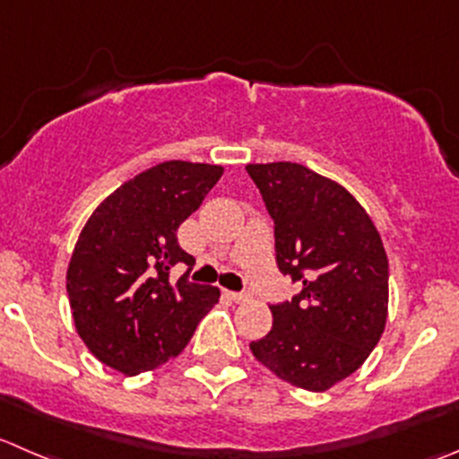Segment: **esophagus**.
<instances>
[{
  "label": "esophagus",
  "mask_w": 459,
  "mask_h": 459,
  "mask_svg": "<svg viewBox=\"0 0 459 459\" xmlns=\"http://www.w3.org/2000/svg\"><path fill=\"white\" fill-rule=\"evenodd\" d=\"M226 296H229L233 302H247L248 298H251L247 291H226Z\"/></svg>",
  "instance_id": "34e87169"
}]
</instances>
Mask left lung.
<instances>
[{"label": "left lung", "instance_id": "1", "mask_svg": "<svg viewBox=\"0 0 459 459\" xmlns=\"http://www.w3.org/2000/svg\"><path fill=\"white\" fill-rule=\"evenodd\" d=\"M273 220L275 262L300 284L269 305L273 327L251 352L287 384L323 393L361 368L388 316V257L361 204L318 172L291 161L253 163Z\"/></svg>", "mask_w": 459, "mask_h": 459}]
</instances>
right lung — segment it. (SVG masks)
I'll use <instances>...</instances> for the list:
<instances>
[{
    "label": "right lung",
    "mask_w": 459,
    "mask_h": 459,
    "mask_svg": "<svg viewBox=\"0 0 459 459\" xmlns=\"http://www.w3.org/2000/svg\"><path fill=\"white\" fill-rule=\"evenodd\" d=\"M220 166L166 161L126 181L84 224L66 293L80 338L93 357L123 372L157 368L188 345L220 289L190 282L195 257L177 229L221 177ZM186 273L172 283V265Z\"/></svg>",
    "instance_id": "obj_1"
}]
</instances>
